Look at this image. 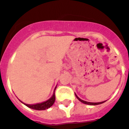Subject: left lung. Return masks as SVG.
I'll use <instances>...</instances> for the list:
<instances>
[{"instance_id":"8db88e82","label":"left lung","mask_w":129,"mask_h":129,"mask_svg":"<svg viewBox=\"0 0 129 129\" xmlns=\"http://www.w3.org/2000/svg\"><path fill=\"white\" fill-rule=\"evenodd\" d=\"M75 96H76V97L77 98V99L79 100V101H81V103H84V104H86V105H100V104H102V103H105L106 101H102V102H99V103H92V102H87V101H83V100H82V99H81L80 98H79V97H77V95H76V94L75 93Z\"/></svg>"}]
</instances>
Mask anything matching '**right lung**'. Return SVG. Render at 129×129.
Listing matches in <instances>:
<instances>
[{"instance_id":"1","label":"right lung","mask_w":129,"mask_h":129,"mask_svg":"<svg viewBox=\"0 0 129 129\" xmlns=\"http://www.w3.org/2000/svg\"><path fill=\"white\" fill-rule=\"evenodd\" d=\"M56 88V87H55ZM55 89H54V93L52 95V96L50 97V99L47 100L46 101H44L42 103H36V104H26V103H22L23 104H24L26 106H27L30 109H32L34 110H39V111H42V110H45V109H48V108H50V107H52L53 105V104L55 102Z\"/></svg>"}]
</instances>
